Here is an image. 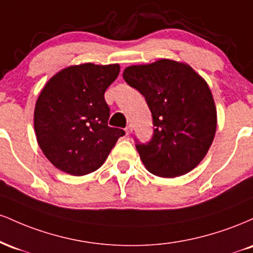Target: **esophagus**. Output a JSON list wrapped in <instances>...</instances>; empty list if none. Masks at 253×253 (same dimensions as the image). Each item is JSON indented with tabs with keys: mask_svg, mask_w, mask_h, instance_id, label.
<instances>
[{
	"mask_svg": "<svg viewBox=\"0 0 253 253\" xmlns=\"http://www.w3.org/2000/svg\"><path fill=\"white\" fill-rule=\"evenodd\" d=\"M132 130H133V128H132V126H130V125H128V126H127L126 128H125V132H126L127 135L130 134V133H132Z\"/></svg>",
	"mask_w": 253,
	"mask_h": 253,
	"instance_id": "obj_1",
	"label": "esophagus"
}]
</instances>
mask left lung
Segmentation results:
<instances>
[{
    "instance_id": "8db88e82",
    "label": "left lung",
    "mask_w": 253,
    "mask_h": 253,
    "mask_svg": "<svg viewBox=\"0 0 253 253\" xmlns=\"http://www.w3.org/2000/svg\"><path fill=\"white\" fill-rule=\"evenodd\" d=\"M123 76L144 95L152 114V139L146 144L135 139L145 168L165 178L196 168L216 130V108L207 82L188 64L171 59L128 66Z\"/></svg>"
}]
</instances>
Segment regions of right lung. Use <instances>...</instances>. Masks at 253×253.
Listing matches in <instances>:
<instances>
[{
	"instance_id": "right-lung-1",
	"label": "right lung",
	"mask_w": 253,
	"mask_h": 253,
	"mask_svg": "<svg viewBox=\"0 0 253 253\" xmlns=\"http://www.w3.org/2000/svg\"><path fill=\"white\" fill-rule=\"evenodd\" d=\"M119 72V64L85 63L63 69L45 84L34 109V130L57 169L74 176L94 172L125 135L124 129L108 126L104 100Z\"/></svg>"
}]
</instances>
